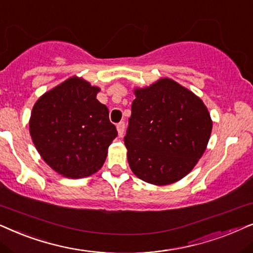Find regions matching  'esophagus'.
I'll return each mask as SVG.
<instances>
[{"mask_svg": "<svg viewBox=\"0 0 253 253\" xmlns=\"http://www.w3.org/2000/svg\"><path fill=\"white\" fill-rule=\"evenodd\" d=\"M117 129H118V134H119V136H124L125 134V123L124 121H120L119 124L117 125Z\"/></svg>", "mask_w": 253, "mask_h": 253, "instance_id": "obj_1", "label": "esophagus"}]
</instances>
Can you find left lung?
<instances>
[{"label": "left lung", "mask_w": 253, "mask_h": 253, "mask_svg": "<svg viewBox=\"0 0 253 253\" xmlns=\"http://www.w3.org/2000/svg\"><path fill=\"white\" fill-rule=\"evenodd\" d=\"M135 96L124 137L130 169L154 185L178 181L207 147L213 126L207 107L169 79L136 89Z\"/></svg>", "instance_id": "8db88e82"}]
</instances>
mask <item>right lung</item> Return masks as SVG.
Here are the masks:
<instances>
[{"mask_svg":"<svg viewBox=\"0 0 253 253\" xmlns=\"http://www.w3.org/2000/svg\"><path fill=\"white\" fill-rule=\"evenodd\" d=\"M98 87L72 77L33 106L30 134L48 166L62 176L82 178L102 168L118 135L109 109L96 98Z\"/></svg>","mask_w":253,"mask_h":253,"instance_id":"obj_1","label":"right lung"}]
</instances>
